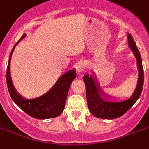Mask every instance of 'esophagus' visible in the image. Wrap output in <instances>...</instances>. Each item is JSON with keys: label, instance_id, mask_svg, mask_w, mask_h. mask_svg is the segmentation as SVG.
Returning <instances> with one entry per match:
<instances>
[{"label": "esophagus", "instance_id": "34e87169", "mask_svg": "<svg viewBox=\"0 0 149 149\" xmlns=\"http://www.w3.org/2000/svg\"><path fill=\"white\" fill-rule=\"evenodd\" d=\"M77 71H78L79 72H84V70H85V69H86V64H85L84 63H78V64H77Z\"/></svg>", "mask_w": 149, "mask_h": 149}]
</instances>
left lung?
Returning a JSON list of instances; mask_svg holds the SVG:
<instances>
[{"label":"left lung","instance_id":"obj_1","mask_svg":"<svg viewBox=\"0 0 149 149\" xmlns=\"http://www.w3.org/2000/svg\"><path fill=\"white\" fill-rule=\"evenodd\" d=\"M128 45L136 57L137 65L139 68V79L136 89L129 99L120 102H109L104 100L100 95V88L97 83L92 77L86 75L83 77L85 86L86 95L89 111L93 116L104 119H114L125 114L138 100L141 95L144 84V70L142 67L141 57L134 42L133 37L127 34Z\"/></svg>","mask_w":149,"mask_h":149}]
</instances>
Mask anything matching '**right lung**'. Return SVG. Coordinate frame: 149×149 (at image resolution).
Masks as SVG:
<instances>
[{
  "label": "right lung",
  "instance_id": "add662e5",
  "mask_svg": "<svg viewBox=\"0 0 149 149\" xmlns=\"http://www.w3.org/2000/svg\"><path fill=\"white\" fill-rule=\"evenodd\" d=\"M24 34L20 40L15 45L10 52L7 68V86L8 91L13 101L24 111L27 114L37 119H48L56 118L63 113L65 108V100L67 97L70 86L77 77L74 70H70L63 74L56 82V84L49 92L40 97L28 100L23 98L17 93L13 86L10 76V63L11 55L15 46L18 44L22 38L25 37Z\"/></svg>",
  "mask_w": 149,
  "mask_h": 149
}]
</instances>
